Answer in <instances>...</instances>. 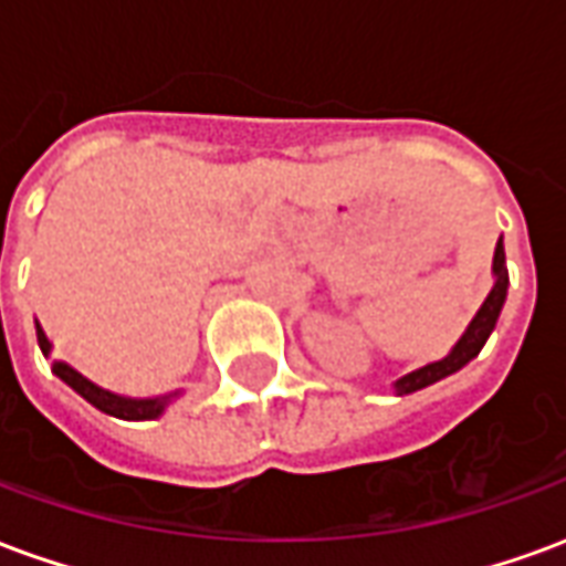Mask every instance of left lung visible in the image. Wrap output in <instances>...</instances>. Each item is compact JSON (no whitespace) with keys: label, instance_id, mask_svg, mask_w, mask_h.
Wrapping results in <instances>:
<instances>
[{"label":"left lung","instance_id":"left-lung-1","mask_svg":"<svg viewBox=\"0 0 566 566\" xmlns=\"http://www.w3.org/2000/svg\"><path fill=\"white\" fill-rule=\"evenodd\" d=\"M494 275H497V282L491 287V294L482 303V308L475 312V318L470 321V327L461 336V343L451 348L449 357H442L437 364H427V367L416 369V373H409L403 379L397 381L394 388L397 394H412L421 391L427 385H433V381L446 379L451 373H458L463 364H470L479 352H482V345L494 331V324H497L500 308H503V300H506V284H510V275H506V254H503V239H497V248H494Z\"/></svg>","mask_w":566,"mask_h":566}]
</instances>
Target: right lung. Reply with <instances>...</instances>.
<instances>
[{
    "label": "right lung",
    "instance_id": "right-lung-1",
    "mask_svg": "<svg viewBox=\"0 0 566 566\" xmlns=\"http://www.w3.org/2000/svg\"><path fill=\"white\" fill-rule=\"evenodd\" d=\"M35 333H39V345H42V352L48 355L51 352V343H48V336L44 331L35 324ZM54 373L60 379L66 381L72 391H78L87 403H93L99 412L105 416H115V418H127V421H145V418H157L163 412V406L169 403V397H154V400H133V397H120V394L103 391V388H96L91 379H84L78 369H72L63 360H54L51 364Z\"/></svg>",
    "mask_w": 566,
    "mask_h": 566
}]
</instances>
